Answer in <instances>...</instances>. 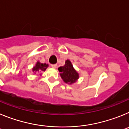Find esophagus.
Here are the masks:
<instances>
[{"mask_svg":"<svg viewBox=\"0 0 129 129\" xmlns=\"http://www.w3.org/2000/svg\"><path fill=\"white\" fill-rule=\"evenodd\" d=\"M57 65L56 64H52V67L53 68H57Z\"/></svg>","mask_w":129,"mask_h":129,"instance_id":"1","label":"esophagus"}]
</instances>
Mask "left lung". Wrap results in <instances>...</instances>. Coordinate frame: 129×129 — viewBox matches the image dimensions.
Returning <instances> with one entry per match:
<instances>
[{
    "label": "left lung",
    "instance_id": "obj_1",
    "mask_svg": "<svg viewBox=\"0 0 129 129\" xmlns=\"http://www.w3.org/2000/svg\"><path fill=\"white\" fill-rule=\"evenodd\" d=\"M60 72V76L64 83L72 85L76 83L79 78V73L74 68L71 61L67 59L65 61V64L58 68Z\"/></svg>",
    "mask_w": 129,
    "mask_h": 129
}]
</instances>
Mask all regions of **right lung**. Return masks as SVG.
Wrapping results in <instances>:
<instances>
[{"label":"right lung","instance_id":"add662e5","mask_svg":"<svg viewBox=\"0 0 129 129\" xmlns=\"http://www.w3.org/2000/svg\"><path fill=\"white\" fill-rule=\"evenodd\" d=\"M48 67V64L46 63H41L39 61H37L35 65L32 68V71L33 72H35L38 74V73H41L43 72H44L46 70V68Z\"/></svg>","mask_w":129,"mask_h":129}]
</instances>
